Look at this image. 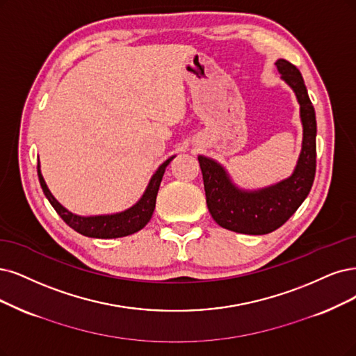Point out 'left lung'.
<instances>
[{
	"label": "left lung",
	"mask_w": 356,
	"mask_h": 356,
	"mask_svg": "<svg viewBox=\"0 0 356 356\" xmlns=\"http://www.w3.org/2000/svg\"><path fill=\"white\" fill-rule=\"evenodd\" d=\"M283 81L291 86L300 105L304 127L302 149L293 175L258 191L239 189L217 161L198 156L209 214L218 226L236 233L267 234L283 226L308 196L317 167V120L300 72L287 60L275 61Z\"/></svg>",
	"instance_id": "obj_1"
}]
</instances>
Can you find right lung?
Instances as JSON below:
<instances>
[{
  "label": "right lung",
  "instance_id": "obj_1",
  "mask_svg": "<svg viewBox=\"0 0 356 356\" xmlns=\"http://www.w3.org/2000/svg\"><path fill=\"white\" fill-rule=\"evenodd\" d=\"M175 156H170L167 161H164L155 175L151 177L149 185L147 191L143 192L142 198L126 211L117 213V214H108V216H94V217H82L70 213L69 209H65L49 192L47 183L41 175V165L38 161V177L41 188L48 198L49 204L54 207L57 214L64 220L67 226H70L77 233H81L88 238H98V239H114V238H123V236L134 234L143 229L148 225V221L152 217V213L155 209V201L156 193L160 189V183L163 180L165 167L170 164Z\"/></svg>",
  "mask_w": 356,
  "mask_h": 356
}]
</instances>
